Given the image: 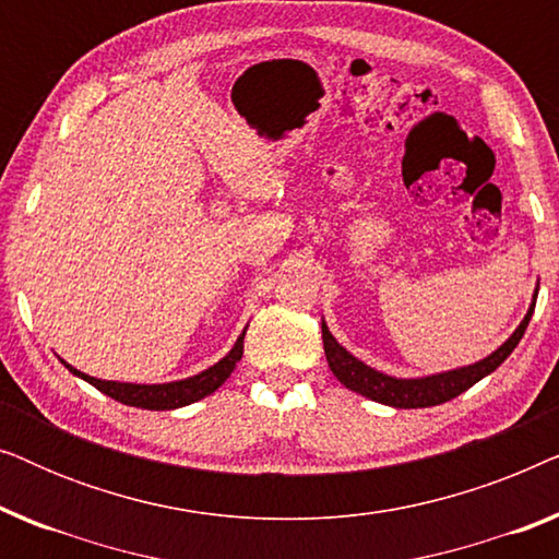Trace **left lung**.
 Here are the masks:
<instances>
[{
    "mask_svg": "<svg viewBox=\"0 0 559 559\" xmlns=\"http://www.w3.org/2000/svg\"><path fill=\"white\" fill-rule=\"evenodd\" d=\"M534 300H537V295H534ZM532 312H534V302L522 323H519L516 331L511 333V338L503 343L501 348H496L491 356L484 358V361L463 366V369H455V371L435 373V377H425V379H394L381 371H373L371 366H366L364 361H358L356 356H350L348 350L333 338L325 323H323V348H325L328 366H331L335 379H338L346 389H350V392L364 394L373 402L389 404V407H400V409L435 407V404L455 400L457 394H463L465 389H471L476 381L499 369V366L509 358L511 350L516 348V343L522 341L526 325H530L532 320Z\"/></svg>",
    "mask_w": 559,
    "mask_h": 559,
    "instance_id": "1",
    "label": "left lung"
}]
</instances>
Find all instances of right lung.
I'll return each mask as SVG.
<instances>
[{
  "label": "right lung",
  "mask_w": 559,
  "mask_h": 559,
  "mask_svg": "<svg viewBox=\"0 0 559 559\" xmlns=\"http://www.w3.org/2000/svg\"><path fill=\"white\" fill-rule=\"evenodd\" d=\"M243 331L239 335V341L234 343V348L221 358L216 366L205 369L198 373V377L182 379V381H170V384H121V381H102L88 377V373H81L79 369H73L71 364H66L68 371H73L75 377H81L88 384H94L98 392H104L111 400H117L121 404H129V407H142V409H178L186 407V404H193L203 396H209L216 392V389L224 384V381L231 377L234 366L241 361L243 354Z\"/></svg>",
  "instance_id": "obj_1"
}]
</instances>
